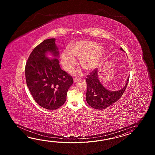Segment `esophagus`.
<instances>
[{
  "label": "esophagus",
  "mask_w": 155,
  "mask_h": 155,
  "mask_svg": "<svg viewBox=\"0 0 155 155\" xmlns=\"http://www.w3.org/2000/svg\"><path fill=\"white\" fill-rule=\"evenodd\" d=\"M80 80H81L80 78H74V82H77V81H79Z\"/></svg>",
  "instance_id": "1"
}]
</instances>
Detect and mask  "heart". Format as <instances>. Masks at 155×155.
<instances>
[{"label":"heart","mask_w":155,"mask_h":155,"mask_svg":"<svg viewBox=\"0 0 155 155\" xmlns=\"http://www.w3.org/2000/svg\"><path fill=\"white\" fill-rule=\"evenodd\" d=\"M70 51H63L61 56V62L65 70L70 71L75 66L77 61L75 56L80 59V64L84 69L92 71L98 66L104 49L93 41H79L73 45Z\"/></svg>","instance_id":"obj_1"}]
</instances>
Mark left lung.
<instances>
[{
  "label": "left lung",
  "mask_w": 155,
  "mask_h": 155,
  "mask_svg": "<svg viewBox=\"0 0 155 155\" xmlns=\"http://www.w3.org/2000/svg\"><path fill=\"white\" fill-rule=\"evenodd\" d=\"M120 50L124 51L121 48ZM129 80L128 78L123 89L116 91H110L105 88L100 83L97 78V70L95 69L87 75L86 79L87 84L86 101L89 105L94 109H106L116 102L122 96L125 91Z\"/></svg>",
  "instance_id": "8db88e82"
}]
</instances>
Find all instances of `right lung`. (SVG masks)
<instances>
[{
  "mask_svg": "<svg viewBox=\"0 0 155 155\" xmlns=\"http://www.w3.org/2000/svg\"><path fill=\"white\" fill-rule=\"evenodd\" d=\"M55 39L44 40L34 49L26 61L25 79L30 92L43 108L56 110L65 103L68 89L73 84L72 76L61 69L56 58L50 60L47 51L59 55Z\"/></svg>",
  "mask_w": 155,
  "mask_h": 155,
  "instance_id": "1",
  "label": "right lung"
}]
</instances>
